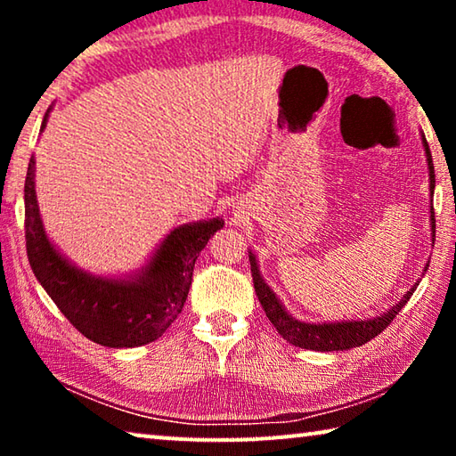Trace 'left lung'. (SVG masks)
I'll return each mask as SVG.
<instances>
[{
	"mask_svg": "<svg viewBox=\"0 0 456 456\" xmlns=\"http://www.w3.org/2000/svg\"><path fill=\"white\" fill-rule=\"evenodd\" d=\"M422 146L424 154H427L428 163V183H430V200L435 197V167H432V157L427 138L422 134ZM430 229H432V243H435V209L430 207ZM249 264H251V275H253V288L259 297L261 305H264L265 315L269 322L273 323V328L280 331L283 339H288L289 344L297 346V348L304 350H315V352H338V350H350L358 348V346L370 342V339L376 338L380 331L388 328V323L396 318L398 312L408 304V299L416 289V281L411 289H408L403 299L398 304L390 307L388 312H384L376 318L370 320H346V322H302L296 320L293 315L285 310V305L280 302V297L275 296L273 289L265 283L264 275L259 272L257 259L249 249ZM428 265L424 267L427 272Z\"/></svg>",
	"mask_w": 456,
	"mask_h": 456,
	"instance_id": "obj_1",
	"label": "left lung"
}]
</instances>
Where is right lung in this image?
I'll use <instances>...</instances> for the list:
<instances>
[{
    "label": "right lung",
    "mask_w": 456,
    "mask_h": 456,
    "mask_svg": "<svg viewBox=\"0 0 456 456\" xmlns=\"http://www.w3.org/2000/svg\"><path fill=\"white\" fill-rule=\"evenodd\" d=\"M52 106L42 120L48 125ZM26 249L36 280L68 322L106 348H136L165 334L187 302L192 267L225 221L184 223L175 227L151 259L120 277L92 275L72 264L50 241L36 197V159H29L26 187Z\"/></svg>",
    "instance_id": "right-lung-1"
}]
</instances>
